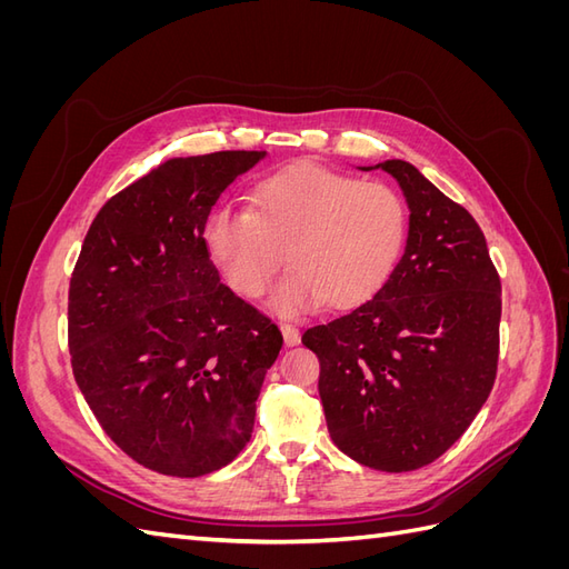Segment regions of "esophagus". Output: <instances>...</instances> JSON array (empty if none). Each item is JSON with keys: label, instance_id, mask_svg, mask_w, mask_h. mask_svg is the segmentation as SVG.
Wrapping results in <instances>:
<instances>
[{"label": "esophagus", "instance_id": "34e87169", "mask_svg": "<svg viewBox=\"0 0 569 569\" xmlns=\"http://www.w3.org/2000/svg\"><path fill=\"white\" fill-rule=\"evenodd\" d=\"M280 330H282V337H284V343L287 347H297V343L301 341V335L295 325L289 322H280Z\"/></svg>", "mask_w": 569, "mask_h": 569}]
</instances>
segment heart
Instances as JSON below:
<instances>
[{"label":"heart","instance_id":"heart-1","mask_svg":"<svg viewBox=\"0 0 569 569\" xmlns=\"http://www.w3.org/2000/svg\"><path fill=\"white\" fill-rule=\"evenodd\" d=\"M408 226V206L391 184L299 163L258 184L251 209H216L203 242L226 282L249 299L270 287L287 249L291 270L270 306L299 316L380 289L406 249Z\"/></svg>","mask_w":569,"mask_h":569}]
</instances>
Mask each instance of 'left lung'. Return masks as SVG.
Returning a JSON list of instances; mask_svg holds the SVG:
<instances>
[{"label": "left lung", "instance_id": "left-lung-1", "mask_svg": "<svg viewBox=\"0 0 569 569\" xmlns=\"http://www.w3.org/2000/svg\"><path fill=\"white\" fill-rule=\"evenodd\" d=\"M410 211L408 242L368 301L301 341L320 360L318 391L341 453L382 472L425 468L487 403L498 363L501 280L475 218L420 170L391 159Z\"/></svg>", "mask_w": 569, "mask_h": 569}]
</instances>
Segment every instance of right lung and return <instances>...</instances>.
I'll use <instances>...</instances> for the list:
<instances>
[{
  "label": "right lung",
  "mask_w": 569,
  "mask_h": 569,
  "mask_svg": "<svg viewBox=\"0 0 569 569\" xmlns=\"http://www.w3.org/2000/svg\"><path fill=\"white\" fill-rule=\"evenodd\" d=\"M263 157L168 159L101 206L82 242L68 289L76 382L118 449L153 472H216L251 439L282 335L220 282L203 228Z\"/></svg>",
  "instance_id": "add662e5"
}]
</instances>
